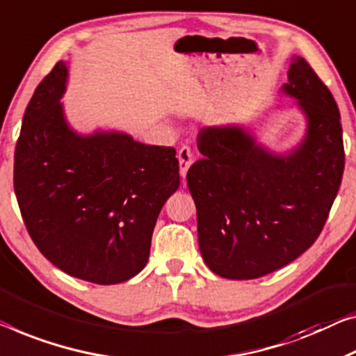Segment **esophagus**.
I'll return each mask as SVG.
<instances>
[{
    "label": "esophagus",
    "instance_id": "esophagus-1",
    "mask_svg": "<svg viewBox=\"0 0 356 356\" xmlns=\"http://www.w3.org/2000/svg\"><path fill=\"white\" fill-rule=\"evenodd\" d=\"M177 158H179V172H180V176L185 179L188 168L192 166V163H193V153H192V150H190V147H187V145L180 147L177 152Z\"/></svg>",
    "mask_w": 356,
    "mask_h": 356
}]
</instances>
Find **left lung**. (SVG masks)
Returning a JSON list of instances; mask_svg holds the SVG:
<instances>
[{"mask_svg": "<svg viewBox=\"0 0 356 356\" xmlns=\"http://www.w3.org/2000/svg\"><path fill=\"white\" fill-rule=\"evenodd\" d=\"M283 89L309 118L305 140L286 158L240 127L198 132L203 158L190 166L187 185L201 256L219 277L254 280L293 262L320 236L341 187L346 152L331 91L302 57Z\"/></svg>", "mask_w": 356, "mask_h": 356, "instance_id": "1", "label": "left lung"}]
</instances>
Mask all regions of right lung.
<instances>
[{"label":"right lung","mask_w":356,"mask_h":356,"mask_svg":"<svg viewBox=\"0 0 356 356\" xmlns=\"http://www.w3.org/2000/svg\"><path fill=\"white\" fill-rule=\"evenodd\" d=\"M65 81V63L57 62L26 105L14 155L20 214L62 272L123 283L145 267L158 214L179 188L176 150L118 132L75 134L59 100Z\"/></svg>","instance_id":"add662e5"}]
</instances>
